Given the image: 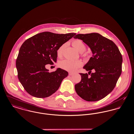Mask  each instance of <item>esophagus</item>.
<instances>
[{
  "label": "esophagus",
  "mask_w": 134,
  "mask_h": 134,
  "mask_svg": "<svg viewBox=\"0 0 134 134\" xmlns=\"http://www.w3.org/2000/svg\"><path fill=\"white\" fill-rule=\"evenodd\" d=\"M74 74L73 73H71V72H70V73H69V75H70V76H72V75H73Z\"/></svg>",
  "instance_id": "obj_1"
}]
</instances>
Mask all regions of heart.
I'll return each mask as SVG.
<instances>
[{"label": "heart", "instance_id": "obj_1", "mask_svg": "<svg viewBox=\"0 0 134 134\" xmlns=\"http://www.w3.org/2000/svg\"><path fill=\"white\" fill-rule=\"evenodd\" d=\"M72 45L80 53H82L86 50L85 45L83 43V42L80 40L76 39L73 41ZM66 45V43H64L58 49L57 51L58 57H62ZM83 56H86V55L84 54ZM82 62L80 60L73 61L68 59H65L59 62V66L62 69L66 70L67 71L74 72L76 71L78 68H80L82 65Z\"/></svg>", "mask_w": 134, "mask_h": 134}]
</instances>
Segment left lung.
<instances>
[{"label": "left lung", "mask_w": 134, "mask_h": 134, "mask_svg": "<svg viewBox=\"0 0 134 134\" xmlns=\"http://www.w3.org/2000/svg\"><path fill=\"white\" fill-rule=\"evenodd\" d=\"M74 38L82 40L91 49L92 56L83 68L95 72L88 76L80 73L81 80L75 85L77 94L87 102L99 100L114 89L121 76L122 62L119 49L111 40L98 33L78 34Z\"/></svg>", "instance_id": "left-lung-1"}]
</instances>
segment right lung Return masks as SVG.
Listing matches in <instances>:
<instances>
[{"label":"right lung","instance_id":"add662e5","mask_svg":"<svg viewBox=\"0 0 134 134\" xmlns=\"http://www.w3.org/2000/svg\"><path fill=\"white\" fill-rule=\"evenodd\" d=\"M75 35L43 32L27 39L21 45L16 67L19 81L29 94L45 98L57 90L68 73L60 68L49 72L45 66L56 62L58 49Z\"/></svg>","mask_w":134,"mask_h":134}]
</instances>
